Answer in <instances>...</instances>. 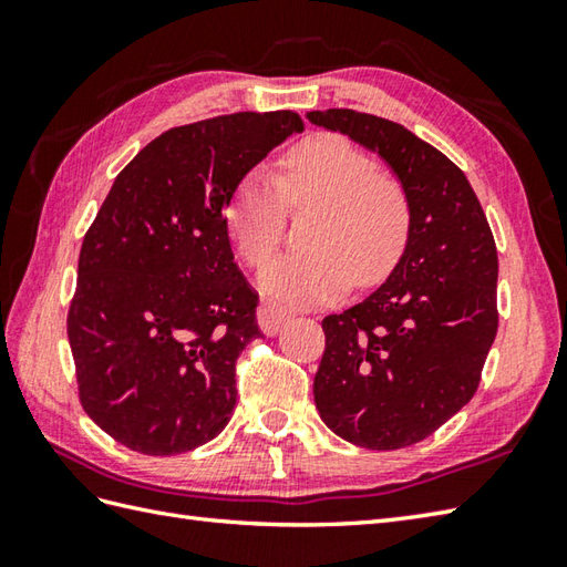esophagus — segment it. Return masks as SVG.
I'll return each instance as SVG.
<instances>
[{"label": "esophagus", "mask_w": 567, "mask_h": 567, "mask_svg": "<svg viewBox=\"0 0 567 567\" xmlns=\"http://www.w3.org/2000/svg\"><path fill=\"white\" fill-rule=\"evenodd\" d=\"M290 311L282 309V307H275V305H260L258 309V327L262 333L275 336L285 327V321H290Z\"/></svg>", "instance_id": "obj_1"}]
</instances>
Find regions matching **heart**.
Listing matches in <instances>:
<instances>
[{"label": "heart", "mask_w": 567, "mask_h": 567, "mask_svg": "<svg viewBox=\"0 0 567 567\" xmlns=\"http://www.w3.org/2000/svg\"><path fill=\"white\" fill-rule=\"evenodd\" d=\"M315 214L307 250L270 262L260 287L287 302H331L351 280L380 282L412 231V197L400 177L372 167L368 153L341 134H311L285 153L280 177L250 171L236 185L226 226L250 268L270 260L285 234L287 209Z\"/></svg>", "instance_id": "b5f03b06"}]
</instances>
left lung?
Masks as SVG:
<instances>
[{
	"mask_svg": "<svg viewBox=\"0 0 567 567\" xmlns=\"http://www.w3.org/2000/svg\"><path fill=\"white\" fill-rule=\"evenodd\" d=\"M375 151L412 197V231L392 275L363 302L321 321L327 351L315 402L336 436L370 451L406 449L473 400L497 336V246L453 161L402 124L309 112Z\"/></svg>",
	"mask_w": 567,
	"mask_h": 567,
	"instance_id": "left-lung-1",
	"label": "left lung"
}]
</instances>
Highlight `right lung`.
<instances>
[{
    "mask_svg": "<svg viewBox=\"0 0 567 567\" xmlns=\"http://www.w3.org/2000/svg\"><path fill=\"white\" fill-rule=\"evenodd\" d=\"M302 128L287 110L204 118L165 131L116 175L82 240L68 339L82 409L126 449L185 453L231 419L236 360L260 329L224 209Z\"/></svg>",
    "mask_w": 567,
    "mask_h": 567,
    "instance_id": "1",
    "label": "right lung"
}]
</instances>
